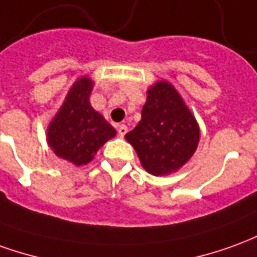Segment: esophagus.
<instances>
[{"label": "esophagus", "mask_w": 257, "mask_h": 257, "mask_svg": "<svg viewBox=\"0 0 257 257\" xmlns=\"http://www.w3.org/2000/svg\"><path fill=\"white\" fill-rule=\"evenodd\" d=\"M126 132H128V126H126V125H119V126H118V135H119V136H121V138H123V136H125V135H126Z\"/></svg>", "instance_id": "34e87169"}]
</instances>
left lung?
Instances as JSON below:
<instances>
[{
    "mask_svg": "<svg viewBox=\"0 0 257 257\" xmlns=\"http://www.w3.org/2000/svg\"><path fill=\"white\" fill-rule=\"evenodd\" d=\"M152 175L178 171L196 150L200 132L195 116L167 80L156 82L147 90L142 119L125 135Z\"/></svg>",
    "mask_w": 257,
    "mask_h": 257,
    "instance_id": "8db88e82",
    "label": "left lung"
}]
</instances>
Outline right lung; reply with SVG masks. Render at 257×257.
Listing matches in <instances>:
<instances>
[{"mask_svg":"<svg viewBox=\"0 0 257 257\" xmlns=\"http://www.w3.org/2000/svg\"><path fill=\"white\" fill-rule=\"evenodd\" d=\"M93 80L79 78L47 128L48 146L75 166L90 163L97 150L116 135L115 129L90 105Z\"/></svg>","mask_w":257,"mask_h":257,"instance_id":"1","label":"right lung"}]
</instances>
